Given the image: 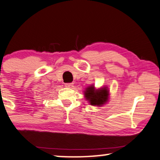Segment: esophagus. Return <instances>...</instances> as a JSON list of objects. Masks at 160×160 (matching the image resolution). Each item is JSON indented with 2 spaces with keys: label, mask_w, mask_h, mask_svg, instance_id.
<instances>
[{
  "label": "esophagus",
  "mask_w": 160,
  "mask_h": 160,
  "mask_svg": "<svg viewBox=\"0 0 160 160\" xmlns=\"http://www.w3.org/2000/svg\"><path fill=\"white\" fill-rule=\"evenodd\" d=\"M73 83H66L65 84V87H67V88H72V87H73Z\"/></svg>",
  "instance_id": "esophagus-1"
}]
</instances>
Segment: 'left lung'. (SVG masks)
Returning <instances> with one entry per match:
<instances>
[{"instance_id": "obj_1", "label": "left lung", "mask_w": 160, "mask_h": 160, "mask_svg": "<svg viewBox=\"0 0 160 160\" xmlns=\"http://www.w3.org/2000/svg\"><path fill=\"white\" fill-rule=\"evenodd\" d=\"M110 91L107 86L96 88L93 85H91L84 91L85 99L92 106L101 107L105 105L109 100Z\"/></svg>"}]
</instances>
